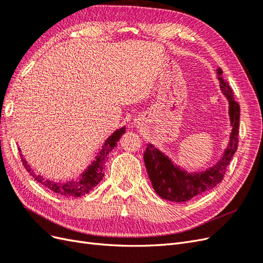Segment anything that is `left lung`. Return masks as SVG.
I'll use <instances>...</instances> for the list:
<instances>
[{"instance_id":"obj_1","label":"left lung","mask_w":263,"mask_h":263,"mask_svg":"<svg viewBox=\"0 0 263 263\" xmlns=\"http://www.w3.org/2000/svg\"><path fill=\"white\" fill-rule=\"evenodd\" d=\"M216 73L220 91L228 101V114L232 126L227 147L217 162L203 171L190 172L174 163L168 155L154 144H148L144 153L145 165L155 192L166 201L186 202L216 186L224 178L227 166L237 150L240 107L235 102L230 86L222 78L220 68L216 70Z\"/></svg>"}]
</instances>
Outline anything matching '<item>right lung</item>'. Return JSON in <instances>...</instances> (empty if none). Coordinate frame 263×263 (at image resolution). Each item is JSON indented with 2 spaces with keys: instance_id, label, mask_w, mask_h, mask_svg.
<instances>
[{
  "instance_id": "1",
  "label": "right lung",
  "mask_w": 263,
  "mask_h": 263,
  "mask_svg": "<svg viewBox=\"0 0 263 263\" xmlns=\"http://www.w3.org/2000/svg\"><path fill=\"white\" fill-rule=\"evenodd\" d=\"M126 128L123 126L122 128L115 130L110 136L105 140L104 145L97 153L94 160L89 164V166L80 174V178L72 179L67 182H57L53 180L47 179L41 174H37L34 172V170L30 168V165L27 163L26 159L23 158L21 148H18L21 153L22 162L25 166V169L29 174L33 177L37 182L41 183L45 187L51 190L52 192L57 193L63 197H79L85 195L93 190L94 186H97L99 183L102 181L103 177H104V163L105 159L108 156L109 153H112V150L116 147L117 142L123 135L125 134Z\"/></svg>"
}]
</instances>
